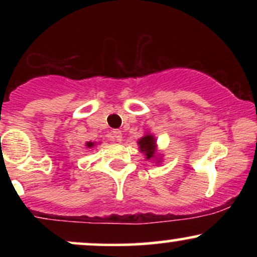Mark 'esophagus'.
Returning <instances> with one entry per match:
<instances>
[{"label":"esophagus","instance_id":"obj_1","mask_svg":"<svg viewBox=\"0 0 257 257\" xmlns=\"http://www.w3.org/2000/svg\"><path fill=\"white\" fill-rule=\"evenodd\" d=\"M112 138H113L114 141H117V143H120L123 139V134L120 131H113L112 132Z\"/></svg>","mask_w":257,"mask_h":257}]
</instances>
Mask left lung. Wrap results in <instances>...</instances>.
Listing matches in <instances>:
<instances>
[{
  "label": "left lung",
  "instance_id": "8db88e82",
  "mask_svg": "<svg viewBox=\"0 0 257 257\" xmlns=\"http://www.w3.org/2000/svg\"><path fill=\"white\" fill-rule=\"evenodd\" d=\"M139 151L145 155L146 161L156 162V164H159L162 162V153L158 152L157 149V140L153 137L151 133H146L143 138L139 139L138 141Z\"/></svg>",
  "mask_w": 257,
  "mask_h": 257
}]
</instances>
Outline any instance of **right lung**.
<instances>
[{
  "mask_svg": "<svg viewBox=\"0 0 257 257\" xmlns=\"http://www.w3.org/2000/svg\"><path fill=\"white\" fill-rule=\"evenodd\" d=\"M95 145H96V143H91V141H87V143H85V146H87V149H93V147Z\"/></svg>",
  "mask_w": 257,
  "mask_h": 257,
  "instance_id": "obj_1",
  "label": "right lung"
}]
</instances>
